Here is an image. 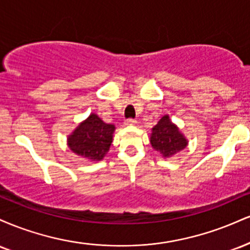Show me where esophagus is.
<instances>
[{
  "label": "esophagus",
  "mask_w": 250,
  "mask_h": 250,
  "mask_svg": "<svg viewBox=\"0 0 250 250\" xmlns=\"http://www.w3.org/2000/svg\"><path fill=\"white\" fill-rule=\"evenodd\" d=\"M136 121H135L134 119H128L125 121V125H134Z\"/></svg>",
  "instance_id": "1"
}]
</instances>
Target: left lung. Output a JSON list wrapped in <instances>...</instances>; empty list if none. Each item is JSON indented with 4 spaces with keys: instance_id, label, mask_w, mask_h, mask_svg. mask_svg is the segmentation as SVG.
<instances>
[{
    "instance_id": "8db88e82",
    "label": "left lung",
    "mask_w": 250,
    "mask_h": 250,
    "mask_svg": "<svg viewBox=\"0 0 250 250\" xmlns=\"http://www.w3.org/2000/svg\"><path fill=\"white\" fill-rule=\"evenodd\" d=\"M150 145L163 157H171L187 147L188 140L169 116L165 115L151 129Z\"/></svg>"
}]
</instances>
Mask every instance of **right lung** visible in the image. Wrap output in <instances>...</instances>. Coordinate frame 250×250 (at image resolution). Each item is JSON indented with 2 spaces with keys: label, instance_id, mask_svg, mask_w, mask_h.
I'll return each mask as SVG.
<instances>
[{
  "label": "right lung",
  "instance_id": "add662e5",
  "mask_svg": "<svg viewBox=\"0 0 250 250\" xmlns=\"http://www.w3.org/2000/svg\"><path fill=\"white\" fill-rule=\"evenodd\" d=\"M114 131L115 125L104 123L93 113L68 136V147L83 159L101 161L110 148Z\"/></svg>",
  "mask_w": 250,
  "mask_h": 250
}]
</instances>
